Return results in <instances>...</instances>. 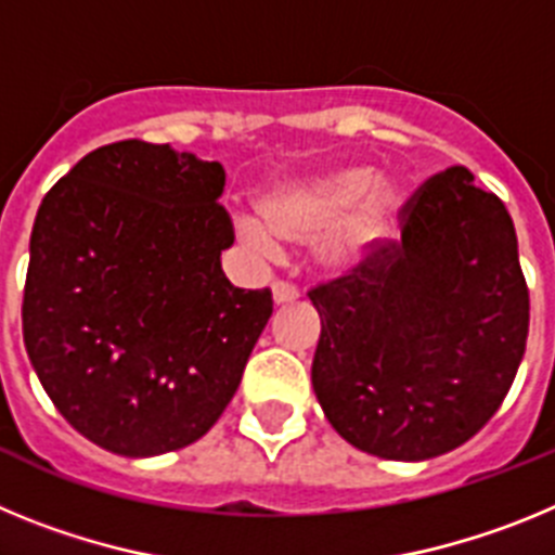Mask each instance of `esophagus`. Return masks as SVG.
Here are the masks:
<instances>
[{"label":"esophagus","mask_w":555,"mask_h":555,"mask_svg":"<svg viewBox=\"0 0 555 555\" xmlns=\"http://www.w3.org/2000/svg\"><path fill=\"white\" fill-rule=\"evenodd\" d=\"M272 297L278 306H283V302H294L297 297H300V292H297V286H292V283L286 281H274L272 283Z\"/></svg>","instance_id":"obj_1"}]
</instances>
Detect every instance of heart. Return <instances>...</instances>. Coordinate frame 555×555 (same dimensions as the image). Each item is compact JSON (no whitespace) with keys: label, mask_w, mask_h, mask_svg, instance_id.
Returning a JSON list of instances; mask_svg holds the SVG:
<instances>
[{"label":"heart","mask_w":555,"mask_h":555,"mask_svg":"<svg viewBox=\"0 0 555 555\" xmlns=\"http://www.w3.org/2000/svg\"><path fill=\"white\" fill-rule=\"evenodd\" d=\"M372 166L350 164L327 169L306 180H292L263 194L261 224L242 222V235L253 247L272 253L275 242L313 244L327 234L322 258L345 267L384 238L397 214V189L380 185Z\"/></svg>","instance_id":"obj_1"}]
</instances>
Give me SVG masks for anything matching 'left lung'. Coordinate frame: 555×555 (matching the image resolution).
Returning <instances> with one entry per match:
<instances>
[{
	"label": "left lung",
	"instance_id": "1",
	"mask_svg": "<svg viewBox=\"0 0 555 555\" xmlns=\"http://www.w3.org/2000/svg\"><path fill=\"white\" fill-rule=\"evenodd\" d=\"M397 217L400 242L372 244L308 292L322 320L311 384L352 448L425 461L506 400L531 300L506 205L467 166L430 175Z\"/></svg>",
	"mask_w": 555,
	"mask_h": 555
}]
</instances>
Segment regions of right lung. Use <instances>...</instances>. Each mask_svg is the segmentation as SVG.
<instances>
[{
	"label": "right lung",
	"mask_w": 555,
	"mask_h": 555,
	"mask_svg": "<svg viewBox=\"0 0 555 555\" xmlns=\"http://www.w3.org/2000/svg\"><path fill=\"white\" fill-rule=\"evenodd\" d=\"M222 189L217 160L127 139L88 152L38 208L24 347L63 420L111 453L208 434L272 317L269 288L222 272Z\"/></svg>",
	"instance_id": "1"
}]
</instances>
